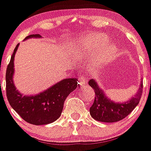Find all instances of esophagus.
<instances>
[{
    "label": "esophagus",
    "instance_id": "34e87169",
    "mask_svg": "<svg viewBox=\"0 0 151 151\" xmlns=\"http://www.w3.org/2000/svg\"><path fill=\"white\" fill-rule=\"evenodd\" d=\"M86 81H87V80L85 79V78L81 77V78H80L79 80H78V84H79V85H85Z\"/></svg>",
    "mask_w": 151,
    "mask_h": 151
}]
</instances>
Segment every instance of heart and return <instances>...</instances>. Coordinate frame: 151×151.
Returning <instances> with one entry per match:
<instances>
[{"label":"heart","mask_w":151,"mask_h":151,"mask_svg":"<svg viewBox=\"0 0 151 151\" xmlns=\"http://www.w3.org/2000/svg\"><path fill=\"white\" fill-rule=\"evenodd\" d=\"M109 41L108 37L104 34H90L78 43L77 51L83 53L86 58L95 55L92 68L94 71L99 72L117 56V47Z\"/></svg>","instance_id":"obj_1"}]
</instances>
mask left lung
I'll return each mask as SVG.
<instances>
[{
	"mask_svg": "<svg viewBox=\"0 0 151 151\" xmlns=\"http://www.w3.org/2000/svg\"><path fill=\"white\" fill-rule=\"evenodd\" d=\"M88 84L95 91L94 101L90 108V113L94 119L101 122H116L124 119L138 105L142 94L143 83L142 81L137 93L130 101L116 103L106 97L104 91L100 89L94 80L90 79Z\"/></svg>",
	"mask_w": 151,
	"mask_h": 151,
	"instance_id": "obj_1",
	"label": "left lung"
}]
</instances>
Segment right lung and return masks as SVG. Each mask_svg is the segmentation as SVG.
<instances>
[{"label": "right lung", "instance_id": "obj_1", "mask_svg": "<svg viewBox=\"0 0 151 151\" xmlns=\"http://www.w3.org/2000/svg\"><path fill=\"white\" fill-rule=\"evenodd\" d=\"M39 34L30 35L29 38H40ZM18 45L15 47L6 73V90L9 103L24 121L35 125L47 124L60 117L67 96L76 88L77 78H67L36 96H23L13 83L14 58Z\"/></svg>", "mask_w": 151, "mask_h": 151}]
</instances>
